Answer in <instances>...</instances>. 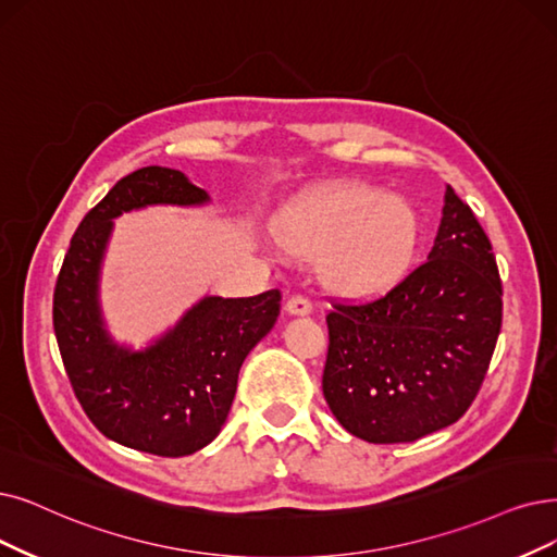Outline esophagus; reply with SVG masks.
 <instances>
[{"label":"esophagus","mask_w":557,"mask_h":557,"mask_svg":"<svg viewBox=\"0 0 557 557\" xmlns=\"http://www.w3.org/2000/svg\"><path fill=\"white\" fill-rule=\"evenodd\" d=\"M285 310L290 315H308L313 310V301H310L306 295H293L285 304Z\"/></svg>","instance_id":"obj_1"}]
</instances>
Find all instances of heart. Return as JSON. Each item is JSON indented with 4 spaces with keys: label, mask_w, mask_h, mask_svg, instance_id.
I'll list each match as a JSON object with an SVG mask.
<instances>
[{
    "label": "heart",
    "mask_w": 557,
    "mask_h": 557,
    "mask_svg": "<svg viewBox=\"0 0 557 557\" xmlns=\"http://www.w3.org/2000/svg\"><path fill=\"white\" fill-rule=\"evenodd\" d=\"M418 224L405 198L370 187H345L287 212L281 237L293 249L322 256L331 285L370 293L405 272Z\"/></svg>",
    "instance_id": "obj_1"
}]
</instances>
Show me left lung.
I'll list each match as a JSON object with an SVG mask.
<instances>
[{"instance_id":"1","label":"left lung","mask_w":557,"mask_h":557,"mask_svg":"<svg viewBox=\"0 0 557 557\" xmlns=\"http://www.w3.org/2000/svg\"><path fill=\"white\" fill-rule=\"evenodd\" d=\"M500 324L492 242L448 185L425 262L380 295L331 299L326 405L370 443H409L448 428L478 397Z\"/></svg>"}]
</instances>
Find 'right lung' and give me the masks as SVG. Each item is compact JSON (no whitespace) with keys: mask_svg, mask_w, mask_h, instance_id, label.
<instances>
[{"mask_svg":"<svg viewBox=\"0 0 557 557\" xmlns=\"http://www.w3.org/2000/svg\"><path fill=\"white\" fill-rule=\"evenodd\" d=\"M206 201L175 169L144 166L121 177L82 219L54 285L57 343L84 413L107 438L160 457L191 455L221 432L244 359L281 313V290L206 297L152 347L127 351L102 329L98 270L114 216Z\"/></svg>","mask_w":557,"mask_h":557,"instance_id":"right-lung-1","label":"right lung"}]
</instances>
